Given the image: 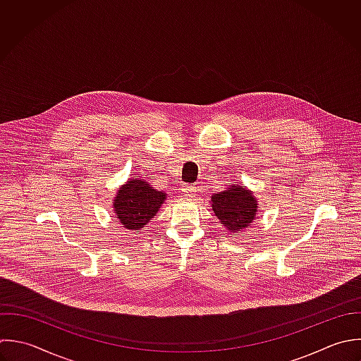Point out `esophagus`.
<instances>
[{
	"instance_id": "esophagus-1",
	"label": "esophagus",
	"mask_w": 361,
	"mask_h": 361,
	"mask_svg": "<svg viewBox=\"0 0 361 361\" xmlns=\"http://www.w3.org/2000/svg\"><path fill=\"white\" fill-rule=\"evenodd\" d=\"M195 187L194 185H190V184H183L181 187V192L185 195V197H194L195 195Z\"/></svg>"
}]
</instances>
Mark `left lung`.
Listing matches in <instances>:
<instances>
[{
	"mask_svg": "<svg viewBox=\"0 0 361 361\" xmlns=\"http://www.w3.org/2000/svg\"><path fill=\"white\" fill-rule=\"evenodd\" d=\"M211 202L214 214L231 233H239L256 219L257 200L243 185L233 184L228 190L214 194Z\"/></svg>",
	"mask_w": 361,
	"mask_h": 361,
	"instance_id": "1",
	"label": "left lung"
}]
</instances>
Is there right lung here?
I'll return each instance as SVG.
<instances>
[{
	"mask_svg": "<svg viewBox=\"0 0 361 361\" xmlns=\"http://www.w3.org/2000/svg\"><path fill=\"white\" fill-rule=\"evenodd\" d=\"M166 197L143 178H130L118 190L112 207L123 228L139 231L157 214Z\"/></svg>",
	"mask_w": 361,
	"mask_h": 361,
	"instance_id": "obj_1",
	"label": "right lung"
}]
</instances>
